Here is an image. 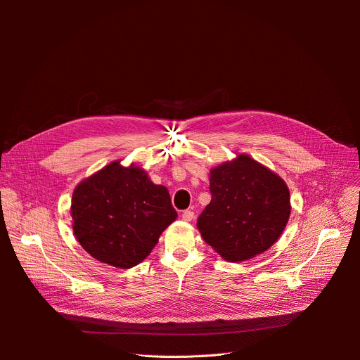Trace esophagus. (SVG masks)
I'll use <instances>...</instances> for the list:
<instances>
[{
  "instance_id": "1",
  "label": "esophagus",
  "mask_w": 360,
  "mask_h": 360,
  "mask_svg": "<svg viewBox=\"0 0 360 360\" xmlns=\"http://www.w3.org/2000/svg\"><path fill=\"white\" fill-rule=\"evenodd\" d=\"M194 217H195V214L193 210H185L182 213V220H185V221H191Z\"/></svg>"
}]
</instances>
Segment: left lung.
Returning a JSON list of instances; mask_svg holds the SVG:
<instances>
[{
	"mask_svg": "<svg viewBox=\"0 0 360 360\" xmlns=\"http://www.w3.org/2000/svg\"><path fill=\"white\" fill-rule=\"evenodd\" d=\"M210 193L197 228L226 261L267 251L286 228L290 194L285 181L250 156L212 169Z\"/></svg>",
	"mask_w": 360,
	"mask_h": 360,
	"instance_id": "left-lung-1",
	"label": "left lung"
}]
</instances>
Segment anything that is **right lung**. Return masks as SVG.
Wrapping results in <instances>:
<instances>
[{"label":"right lung","mask_w":360,"mask_h":360,"mask_svg":"<svg viewBox=\"0 0 360 360\" xmlns=\"http://www.w3.org/2000/svg\"><path fill=\"white\" fill-rule=\"evenodd\" d=\"M170 195L141 167L113 162L77 185L71 201L72 231L82 247L113 267L137 266L176 219Z\"/></svg>","instance_id":"1"}]
</instances>
